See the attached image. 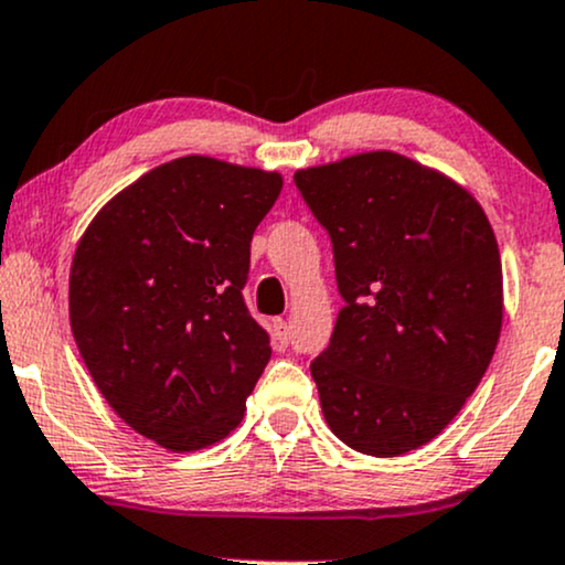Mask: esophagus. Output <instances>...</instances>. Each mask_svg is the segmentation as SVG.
<instances>
[{"instance_id":"1","label":"esophagus","mask_w":565,"mask_h":565,"mask_svg":"<svg viewBox=\"0 0 565 565\" xmlns=\"http://www.w3.org/2000/svg\"><path fill=\"white\" fill-rule=\"evenodd\" d=\"M271 332H275V340H277V345H280V348L290 343V327H288V322H285V319H275V322H271Z\"/></svg>"}]
</instances>
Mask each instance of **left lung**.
<instances>
[{
  "label": "left lung",
  "instance_id": "left-lung-1",
  "mask_svg": "<svg viewBox=\"0 0 565 565\" xmlns=\"http://www.w3.org/2000/svg\"><path fill=\"white\" fill-rule=\"evenodd\" d=\"M332 238L340 309L311 361L324 422L393 458L435 440L475 393L503 327V267L484 209L445 172L364 151L296 172Z\"/></svg>",
  "mask_w": 565,
  "mask_h": 565
}]
</instances>
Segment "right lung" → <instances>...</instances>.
Returning <instances> with one entry per match:
<instances>
[{"label": "right lung", "mask_w": 565, "mask_h": 565, "mask_svg": "<svg viewBox=\"0 0 565 565\" xmlns=\"http://www.w3.org/2000/svg\"><path fill=\"white\" fill-rule=\"evenodd\" d=\"M282 175L188 154L104 204L70 264V327L104 401L172 452L243 422L271 356L243 303L250 238Z\"/></svg>", "instance_id": "add662e5"}]
</instances>
